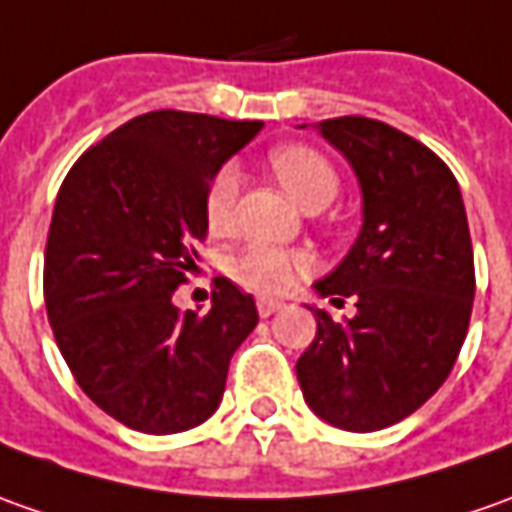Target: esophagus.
<instances>
[{
	"mask_svg": "<svg viewBox=\"0 0 512 512\" xmlns=\"http://www.w3.org/2000/svg\"><path fill=\"white\" fill-rule=\"evenodd\" d=\"M280 308H283V302L269 300V297H260V300H257V314L260 316H271L274 311H280Z\"/></svg>",
	"mask_w": 512,
	"mask_h": 512,
	"instance_id": "esophagus-1",
	"label": "esophagus"
}]
</instances>
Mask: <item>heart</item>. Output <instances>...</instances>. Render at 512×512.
<instances>
[{"label":"heart","mask_w":512,"mask_h":512,"mask_svg":"<svg viewBox=\"0 0 512 512\" xmlns=\"http://www.w3.org/2000/svg\"><path fill=\"white\" fill-rule=\"evenodd\" d=\"M269 165L283 184L288 196L300 204L302 210L316 212L328 207L339 193V173L330 165L325 154H319L311 145H280L269 154ZM241 193V173L232 165H224L212 176L207 187V201H204V215L207 227L215 235H224L235 224V201ZM311 266V257L305 252L283 249V246H269V243H252L241 255L232 257L229 274L235 283H241L257 294H280L294 277Z\"/></svg>","instance_id":"1"}]
</instances>
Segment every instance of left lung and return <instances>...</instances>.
<instances>
[{
    "label": "left lung",
    "instance_id": "left-lung-1",
    "mask_svg": "<svg viewBox=\"0 0 512 512\" xmlns=\"http://www.w3.org/2000/svg\"><path fill=\"white\" fill-rule=\"evenodd\" d=\"M356 170L364 224L322 297H356L336 322L311 308L316 336L297 361L305 403L344 431L409 417L451 373L474 308V249L460 184L423 142L370 117L316 125Z\"/></svg>",
    "mask_w": 512,
    "mask_h": 512
}]
</instances>
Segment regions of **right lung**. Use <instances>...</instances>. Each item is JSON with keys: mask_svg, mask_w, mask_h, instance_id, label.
Listing matches in <instances>:
<instances>
[{"mask_svg": "<svg viewBox=\"0 0 512 512\" xmlns=\"http://www.w3.org/2000/svg\"><path fill=\"white\" fill-rule=\"evenodd\" d=\"M263 128L193 111H148L100 139L55 198L44 302L66 367L92 401L142 434L204 423L229 358L255 330L252 294L218 280L207 314L173 291L207 238V187Z\"/></svg>", "mask_w": 512, "mask_h": 512, "instance_id": "1", "label": "right lung"}]
</instances>
